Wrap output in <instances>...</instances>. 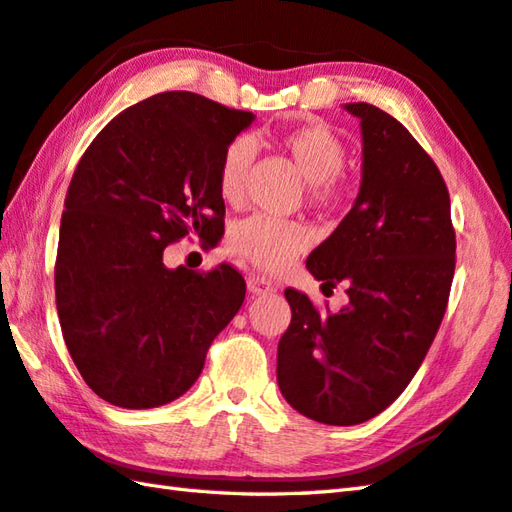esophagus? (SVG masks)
I'll return each instance as SVG.
<instances>
[{
  "label": "esophagus",
  "mask_w": 512,
  "mask_h": 512,
  "mask_svg": "<svg viewBox=\"0 0 512 512\" xmlns=\"http://www.w3.org/2000/svg\"><path fill=\"white\" fill-rule=\"evenodd\" d=\"M246 284H248V290L253 292V295H270V292L277 290L273 281L262 277V275H250Z\"/></svg>",
  "instance_id": "esophagus-1"
}]
</instances>
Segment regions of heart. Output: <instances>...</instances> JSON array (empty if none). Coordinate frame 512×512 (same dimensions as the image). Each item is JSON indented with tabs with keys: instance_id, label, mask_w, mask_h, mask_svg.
Listing matches in <instances>:
<instances>
[{
	"instance_id": "obj_1",
	"label": "heart",
	"mask_w": 512,
	"mask_h": 512,
	"mask_svg": "<svg viewBox=\"0 0 512 512\" xmlns=\"http://www.w3.org/2000/svg\"><path fill=\"white\" fill-rule=\"evenodd\" d=\"M281 147L295 160L301 176L312 184L314 195L321 200L330 198L332 182L339 178L347 160L341 138L330 127L310 123L288 129L281 136ZM253 160L255 145L250 138H235L224 149L217 169V187L226 202L242 198ZM308 242V231L301 224L268 215H250L237 222L228 235V246L235 255L268 273L286 268Z\"/></svg>"
}]
</instances>
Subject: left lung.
I'll return each mask as SVG.
<instances>
[{
    "instance_id": "left-lung-1",
    "label": "left lung",
    "mask_w": 512,
    "mask_h": 512,
    "mask_svg": "<svg viewBox=\"0 0 512 512\" xmlns=\"http://www.w3.org/2000/svg\"><path fill=\"white\" fill-rule=\"evenodd\" d=\"M361 121V189L341 224L312 250L323 286L350 303L325 312L286 290L292 321L277 347V383L301 416L350 427L394 402L436 339L455 270L451 200L436 162L394 116L345 103Z\"/></svg>"
}]
</instances>
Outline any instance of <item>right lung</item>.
Here are the masks:
<instances>
[{
  "instance_id": "add662e5",
  "label": "right lung",
  "mask_w": 512,
  "mask_h": 512,
  "mask_svg": "<svg viewBox=\"0 0 512 512\" xmlns=\"http://www.w3.org/2000/svg\"><path fill=\"white\" fill-rule=\"evenodd\" d=\"M255 121L193 92H162L107 123L65 195L54 292L72 361L96 396L123 409L180 398L213 339L242 308L233 266L193 273L162 262L187 235L224 233L217 169Z\"/></svg>"
}]
</instances>
